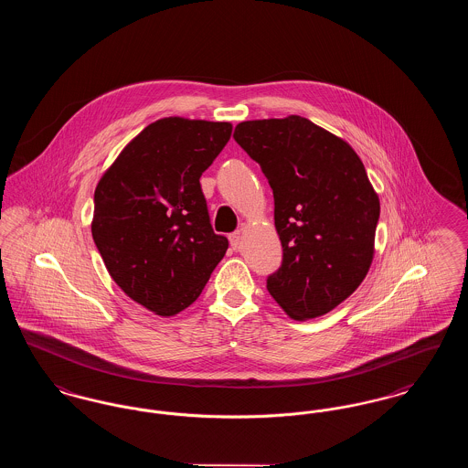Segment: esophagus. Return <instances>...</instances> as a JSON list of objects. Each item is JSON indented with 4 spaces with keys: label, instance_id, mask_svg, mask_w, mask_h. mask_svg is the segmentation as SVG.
<instances>
[{
    "label": "esophagus",
    "instance_id": "1",
    "mask_svg": "<svg viewBox=\"0 0 468 468\" xmlns=\"http://www.w3.org/2000/svg\"><path fill=\"white\" fill-rule=\"evenodd\" d=\"M229 244L233 249H237L239 244H240V231H233V233H229Z\"/></svg>",
    "mask_w": 468,
    "mask_h": 468
}]
</instances>
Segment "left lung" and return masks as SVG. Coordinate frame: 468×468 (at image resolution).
<instances>
[{
  "instance_id": "obj_1",
  "label": "left lung",
  "mask_w": 468,
  "mask_h": 468,
  "mask_svg": "<svg viewBox=\"0 0 468 468\" xmlns=\"http://www.w3.org/2000/svg\"><path fill=\"white\" fill-rule=\"evenodd\" d=\"M233 138L273 191L282 263L268 275V292L298 321L334 311L374 256L380 207L361 159L300 115L245 121Z\"/></svg>"
}]
</instances>
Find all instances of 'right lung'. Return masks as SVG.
<instances>
[{
	"mask_svg": "<svg viewBox=\"0 0 468 468\" xmlns=\"http://www.w3.org/2000/svg\"><path fill=\"white\" fill-rule=\"evenodd\" d=\"M231 136L229 122L166 117L133 138L94 191L92 240L115 284L159 315L189 307L223 260L201 174Z\"/></svg>",
	"mask_w": 468,
	"mask_h": 468,
	"instance_id": "1",
	"label": "right lung"
}]
</instances>
